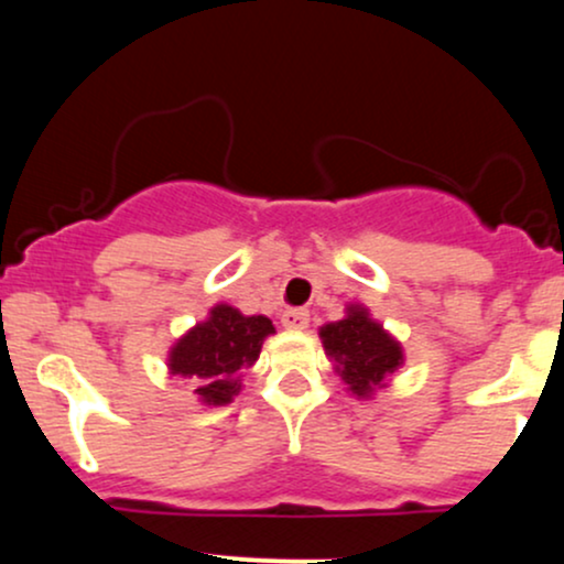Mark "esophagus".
Instances as JSON below:
<instances>
[{
    "mask_svg": "<svg viewBox=\"0 0 564 564\" xmlns=\"http://www.w3.org/2000/svg\"><path fill=\"white\" fill-rule=\"evenodd\" d=\"M281 323L289 328V332H302V328L310 326V313L302 307H289L283 310Z\"/></svg>",
    "mask_w": 564,
    "mask_h": 564,
    "instance_id": "esophagus-1",
    "label": "esophagus"
}]
</instances>
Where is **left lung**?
Returning a JSON list of instances; mask_svg holds the SVG:
<instances>
[{
    "instance_id": "obj_1",
    "label": "left lung",
    "mask_w": 564,
    "mask_h": 564,
    "mask_svg": "<svg viewBox=\"0 0 564 564\" xmlns=\"http://www.w3.org/2000/svg\"><path fill=\"white\" fill-rule=\"evenodd\" d=\"M326 355L336 360V371L349 392L358 398H371L373 390L384 384L392 371L403 364V349L377 321H371L366 307L349 304L347 318L326 323L321 328Z\"/></svg>"
}]
</instances>
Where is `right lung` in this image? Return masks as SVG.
I'll return each mask as SVG.
<instances>
[{
	"label": "right lung",
	"mask_w": 564,
	"mask_h": 564,
	"mask_svg": "<svg viewBox=\"0 0 564 564\" xmlns=\"http://www.w3.org/2000/svg\"><path fill=\"white\" fill-rule=\"evenodd\" d=\"M270 334L275 328L264 315H241L230 304H217L170 349V371L196 384L200 403L225 405L241 390L243 368L257 364Z\"/></svg>",
	"instance_id": "add662e5"
}]
</instances>
